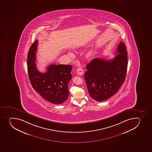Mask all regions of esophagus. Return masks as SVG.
<instances>
[{"mask_svg": "<svg viewBox=\"0 0 152 152\" xmlns=\"http://www.w3.org/2000/svg\"><path fill=\"white\" fill-rule=\"evenodd\" d=\"M77 74L79 75H82L84 74V71H83L82 68H81V67H79L77 69Z\"/></svg>", "mask_w": 152, "mask_h": 152, "instance_id": "esophagus-1", "label": "esophagus"}]
</instances>
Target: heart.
Listing matches in <instances>:
<instances>
[{"label": "heart", "instance_id": "heart-1", "mask_svg": "<svg viewBox=\"0 0 152 152\" xmlns=\"http://www.w3.org/2000/svg\"><path fill=\"white\" fill-rule=\"evenodd\" d=\"M68 55H69V56L71 58H72V57H73V56H74V55H73V54L72 53H68ZM88 56H90V54H88Z\"/></svg>", "mask_w": 152, "mask_h": 152}]
</instances>
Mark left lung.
I'll return each mask as SVG.
<instances>
[{"instance_id": "obj_1", "label": "left lung", "mask_w": 152, "mask_h": 152, "mask_svg": "<svg viewBox=\"0 0 152 152\" xmlns=\"http://www.w3.org/2000/svg\"><path fill=\"white\" fill-rule=\"evenodd\" d=\"M119 54L110 60L96 58L86 66L85 79L88 93L97 101L108 99L115 94L124 82L127 67V53L124 42H120Z\"/></svg>"}]
</instances>
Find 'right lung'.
Returning a JSON list of instances; mask_svg holds the SVG:
<instances>
[{
    "label": "right lung",
    "mask_w": 152,
    "mask_h": 152,
    "mask_svg": "<svg viewBox=\"0 0 152 152\" xmlns=\"http://www.w3.org/2000/svg\"><path fill=\"white\" fill-rule=\"evenodd\" d=\"M37 44L38 41H35L28 52V71L31 84L45 99L54 104H61L68 97V83L72 79V66L51 64L46 72H40L35 63Z\"/></svg>",
    "instance_id": "add662e5"
}]
</instances>
